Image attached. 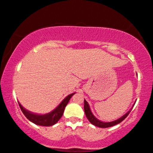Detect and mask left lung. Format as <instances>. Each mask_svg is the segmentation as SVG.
I'll return each mask as SVG.
<instances>
[{
    "label": "left lung",
    "instance_id": "left-lung-1",
    "mask_svg": "<svg viewBox=\"0 0 153 153\" xmlns=\"http://www.w3.org/2000/svg\"><path fill=\"white\" fill-rule=\"evenodd\" d=\"M132 108H131L130 110H128V112H126L124 115H123L122 117L118 119V120H114L113 121V122H101L100 120H98V119L94 115V114H93L92 112H91L88 102H87L86 100H84V112H85V114H86L87 119H88V121L91 123V124L95 125V126H98V127H100V128H108V127H110V126H114V125L116 124H118L119 123L122 122V121L128 115V114H129L131 111Z\"/></svg>",
    "mask_w": 153,
    "mask_h": 153
}]
</instances>
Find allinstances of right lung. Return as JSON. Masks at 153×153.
I'll return each mask as SVG.
<instances>
[{
  "label": "right lung",
  "instance_id": "add662e5",
  "mask_svg": "<svg viewBox=\"0 0 153 153\" xmlns=\"http://www.w3.org/2000/svg\"><path fill=\"white\" fill-rule=\"evenodd\" d=\"M74 94H75V93L67 96L55 110L45 114H38L29 112V111L26 110L25 108H24L19 102L18 103L22 112H23L25 116L29 121L34 123L35 124L39 125V126H50L56 124L59 120V119L62 117L65 107L67 106V103L69 102L70 98H72Z\"/></svg>",
  "mask_w": 153,
  "mask_h": 153
}]
</instances>
